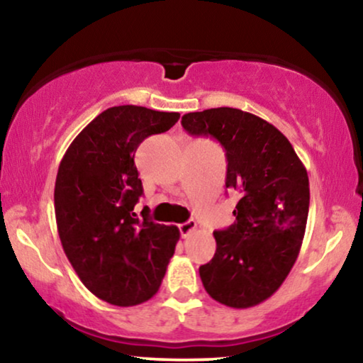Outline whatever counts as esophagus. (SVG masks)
<instances>
[{
	"label": "esophagus",
	"instance_id": "34e87169",
	"mask_svg": "<svg viewBox=\"0 0 363 363\" xmlns=\"http://www.w3.org/2000/svg\"><path fill=\"white\" fill-rule=\"evenodd\" d=\"M178 230H180V235L183 238H186L191 231L196 230V221L195 220H188L185 223H182V225H178Z\"/></svg>",
	"mask_w": 363,
	"mask_h": 363
}]
</instances>
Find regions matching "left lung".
Masks as SVG:
<instances>
[{
    "label": "left lung",
    "instance_id": "obj_1",
    "mask_svg": "<svg viewBox=\"0 0 363 363\" xmlns=\"http://www.w3.org/2000/svg\"><path fill=\"white\" fill-rule=\"evenodd\" d=\"M190 135L216 138L226 152V188L241 198L236 221L215 231L216 252L200 266L213 299L235 309L279 289L299 256L309 215V177L291 142L269 122L233 107L182 117Z\"/></svg>",
    "mask_w": 363,
    "mask_h": 363
}]
</instances>
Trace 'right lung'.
<instances>
[{"label":"right lung","mask_w":363,"mask_h":363,"mask_svg":"<svg viewBox=\"0 0 363 363\" xmlns=\"http://www.w3.org/2000/svg\"><path fill=\"white\" fill-rule=\"evenodd\" d=\"M178 118V112L111 107L74 138L59 165L54 210L62 250L82 284L108 304L150 299L180 240L177 226L138 220L133 211L143 195L135 150Z\"/></svg>","instance_id":"1"}]
</instances>
